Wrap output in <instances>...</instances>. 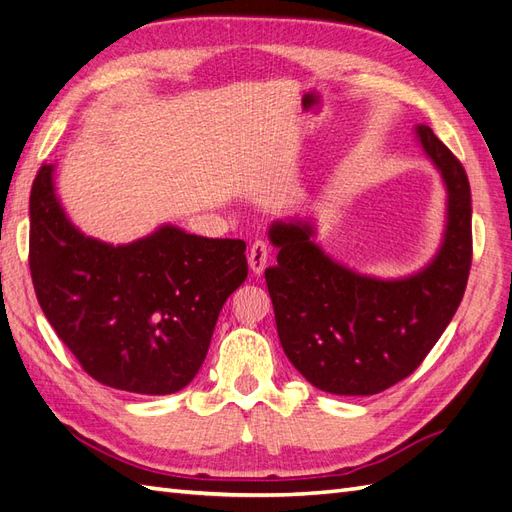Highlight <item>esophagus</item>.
Returning <instances> with one entry per match:
<instances>
[{
    "mask_svg": "<svg viewBox=\"0 0 512 512\" xmlns=\"http://www.w3.org/2000/svg\"><path fill=\"white\" fill-rule=\"evenodd\" d=\"M268 261H270V248H268V244L261 242V240L253 242L251 251H248V266H251L253 274H257V277H259V274L266 270Z\"/></svg>",
    "mask_w": 512,
    "mask_h": 512,
    "instance_id": "esophagus-1",
    "label": "esophagus"
}]
</instances>
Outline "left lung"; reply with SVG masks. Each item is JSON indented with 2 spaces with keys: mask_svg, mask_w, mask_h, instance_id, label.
I'll return each mask as SVG.
<instances>
[{
  "mask_svg": "<svg viewBox=\"0 0 512 512\" xmlns=\"http://www.w3.org/2000/svg\"><path fill=\"white\" fill-rule=\"evenodd\" d=\"M445 188V227L424 268L381 279L339 264L316 242L309 218H283L268 227L279 248L266 268L279 342L307 381L337 396H374L409 376L461 305L471 268V190L461 162L415 125Z\"/></svg>",
  "mask_w": 512,
  "mask_h": 512,
  "instance_id": "obj_1",
  "label": "left lung"
}]
</instances>
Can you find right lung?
Here are the masks:
<instances>
[{"label": "right lung", "instance_id": "right-lung-1", "mask_svg": "<svg viewBox=\"0 0 512 512\" xmlns=\"http://www.w3.org/2000/svg\"><path fill=\"white\" fill-rule=\"evenodd\" d=\"M54 173L41 166L30 194V270L45 318L101 385L142 396L183 389L246 279V244L175 225L116 246L90 238L60 205Z\"/></svg>", "mask_w": 512, "mask_h": 512}]
</instances>
